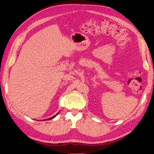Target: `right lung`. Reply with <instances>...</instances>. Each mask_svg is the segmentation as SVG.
Masks as SVG:
<instances>
[{"instance_id": "right-lung-1", "label": "right lung", "mask_w": 154, "mask_h": 154, "mask_svg": "<svg viewBox=\"0 0 154 154\" xmlns=\"http://www.w3.org/2000/svg\"><path fill=\"white\" fill-rule=\"evenodd\" d=\"M57 116V114L56 115V116H54V117H51V118H49V119H45V120H49V119H53V118H55V117ZM44 120H45V119H44Z\"/></svg>"}]
</instances>
